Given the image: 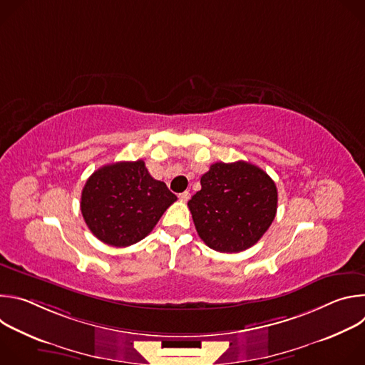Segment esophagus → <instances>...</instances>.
<instances>
[{"label": "esophagus", "mask_w": 365, "mask_h": 365, "mask_svg": "<svg viewBox=\"0 0 365 365\" xmlns=\"http://www.w3.org/2000/svg\"><path fill=\"white\" fill-rule=\"evenodd\" d=\"M189 197H190V193L186 190V192H182V193H179V199L182 200V202H187L189 200Z\"/></svg>", "instance_id": "1"}]
</instances>
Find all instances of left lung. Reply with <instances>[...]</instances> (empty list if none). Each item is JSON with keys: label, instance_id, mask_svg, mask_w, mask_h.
I'll return each mask as SVG.
<instances>
[{"label": "left lung", "instance_id": "left-lung-1", "mask_svg": "<svg viewBox=\"0 0 365 365\" xmlns=\"http://www.w3.org/2000/svg\"><path fill=\"white\" fill-rule=\"evenodd\" d=\"M200 190L187 202L197 235L220 252L252 247L277 212V187L259 168L247 163H214L200 178Z\"/></svg>", "mask_w": 365, "mask_h": 365}]
</instances>
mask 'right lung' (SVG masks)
Listing matches in <instances>:
<instances>
[{"mask_svg": "<svg viewBox=\"0 0 365 365\" xmlns=\"http://www.w3.org/2000/svg\"><path fill=\"white\" fill-rule=\"evenodd\" d=\"M176 199L165 182L150 176L143 160L118 162L89 176L81 212L99 241L128 247L145 238Z\"/></svg>", "mask_w": 365, "mask_h": 365, "instance_id": "right-lung-1", "label": "right lung"}]
</instances>
